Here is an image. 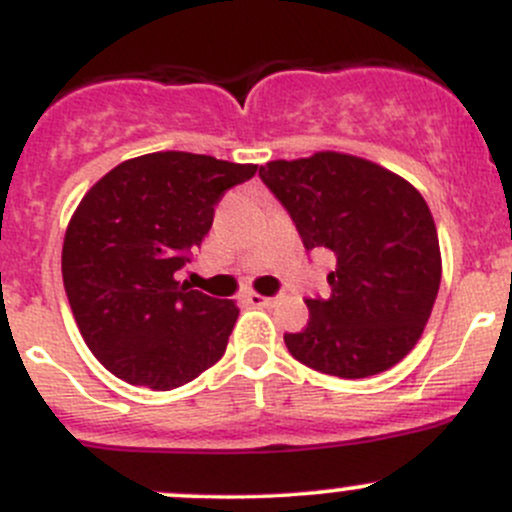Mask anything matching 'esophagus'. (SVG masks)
Segmentation results:
<instances>
[{
  "mask_svg": "<svg viewBox=\"0 0 512 512\" xmlns=\"http://www.w3.org/2000/svg\"><path fill=\"white\" fill-rule=\"evenodd\" d=\"M245 301H247V304H250V306H274L279 299H277V297H262V294L250 292V294H247V297H245Z\"/></svg>",
  "mask_w": 512,
  "mask_h": 512,
  "instance_id": "esophagus-1",
  "label": "esophagus"
}]
</instances>
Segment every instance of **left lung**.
<instances>
[{"label": "left lung", "instance_id": "obj_1", "mask_svg": "<svg viewBox=\"0 0 512 512\" xmlns=\"http://www.w3.org/2000/svg\"><path fill=\"white\" fill-rule=\"evenodd\" d=\"M260 176L306 250H328L331 294L306 299L309 321L284 333L299 363L355 380L400 363L422 336L441 282L437 225L410 181L343 152L267 161Z\"/></svg>", "mask_w": 512, "mask_h": 512}]
</instances>
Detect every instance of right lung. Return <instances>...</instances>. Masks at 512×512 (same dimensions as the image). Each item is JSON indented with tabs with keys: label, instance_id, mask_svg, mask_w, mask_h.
Segmentation results:
<instances>
[{
	"label": "right lung",
	"instance_id": "obj_1",
	"mask_svg": "<svg viewBox=\"0 0 512 512\" xmlns=\"http://www.w3.org/2000/svg\"><path fill=\"white\" fill-rule=\"evenodd\" d=\"M255 171L154 152L122 161L85 193L63 238V284L80 336L112 375L171 390L223 358L238 304L174 274L201 247L220 196Z\"/></svg>",
	"mask_w": 512,
	"mask_h": 512
}]
</instances>
